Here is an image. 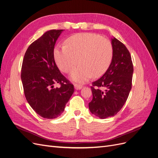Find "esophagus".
Segmentation results:
<instances>
[{
  "instance_id": "obj_1",
  "label": "esophagus",
  "mask_w": 158,
  "mask_h": 158,
  "mask_svg": "<svg viewBox=\"0 0 158 158\" xmlns=\"http://www.w3.org/2000/svg\"><path fill=\"white\" fill-rule=\"evenodd\" d=\"M74 86H75V89L76 90H80L83 88V86L80 85V84H77V83H75L74 85Z\"/></svg>"
}]
</instances>
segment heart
<instances>
[{"label": "heart", "instance_id": "b5f03b06", "mask_svg": "<svg viewBox=\"0 0 158 158\" xmlns=\"http://www.w3.org/2000/svg\"><path fill=\"white\" fill-rule=\"evenodd\" d=\"M55 59L62 72L71 74V79L83 83L92 75L99 77L109 67L113 60V47L110 41L93 33H79L69 37L65 46H57ZM78 60L77 61V60Z\"/></svg>", "mask_w": 158, "mask_h": 158}]
</instances>
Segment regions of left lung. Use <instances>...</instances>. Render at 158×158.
I'll list each match as a JSON object with an SVG mask.
<instances>
[{"label": "left lung", "mask_w": 158, "mask_h": 158, "mask_svg": "<svg viewBox=\"0 0 158 158\" xmlns=\"http://www.w3.org/2000/svg\"><path fill=\"white\" fill-rule=\"evenodd\" d=\"M113 56L109 68L90 87L92 100L90 112L100 118L117 114L124 106L132 85L133 66L131 55L124 44L116 38L111 40Z\"/></svg>", "instance_id": "left-lung-1"}]
</instances>
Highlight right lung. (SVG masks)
Masks as SVG:
<instances>
[{"instance_id": "1", "label": "right lung", "mask_w": 158, "mask_h": 158, "mask_svg": "<svg viewBox=\"0 0 158 158\" xmlns=\"http://www.w3.org/2000/svg\"><path fill=\"white\" fill-rule=\"evenodd\" d=\"M63 30H51L32 42L23 58L21 78L28 103L44 118L59 116L74 92L73 85L60 73L54 48ZM58 83L60 87L54 85Z\"/></svg>"}]
</instances>
